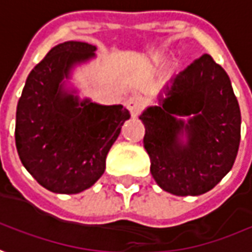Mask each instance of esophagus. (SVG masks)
Segmentation results:
<instances>
[{
	"label": "esophagus",
	"mask_w": 252,
	"mask_h": 252,
	"mask_svg": "<svg viewBox=\"0 0 252 252\" xmlns=\"http://www.w3.org/2000/svg\"><path fill=\"white\" fill-rule=\"evenodd\" d=\"M126 109L129 110L132 117H138L141 110L143 109V100L139 96H132L126 100Z\"/></svg>",
	"instance_id": "esophagus-1"
}]
</instances>
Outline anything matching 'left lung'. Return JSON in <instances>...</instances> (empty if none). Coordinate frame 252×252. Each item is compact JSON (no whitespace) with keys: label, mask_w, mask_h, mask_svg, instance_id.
<instances>
[{"label":"left lung","mask_w":252,"mask_h":252,"mask_svg":"<svg viewBox=\"0 0 252 252\" xmlns=\"http://www.w3.org/2000/svg\"><path fill=\"white\" fill-rule=\"evenodd\" d=\"M151 173L173 195H201L229 173L241 114L229 75L204 54L173 78L139 116Z\"/></svg>","instance_id":"8db88e82"}]
</instances>
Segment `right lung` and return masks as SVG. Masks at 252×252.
I'll use <instances>...</instances> for the list:
<instances>
[{
    "label": "right lung",
    "instance_id": "obj_1",
    "mask_svg": "<svg viewBox=\"0 0 252 252\" xmlns=\"http://www.w3.org/2000/svg\"><path fill=\"white\" fill-rule=\"evenodd\" d=\"M96 46L65 41L47 53L26 79L16 107L19 159L40 186L56 194L91 188L106 170L110 148L129 116L123 104L81 99L66 83L75 66L91 61Z\"/></svg>",
    "mask_w": 252,
    "mask_h": 252
}]
</instances>
